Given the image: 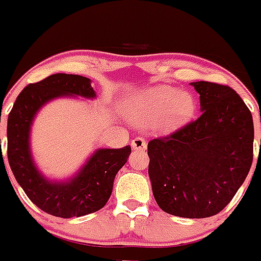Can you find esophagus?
I'll list each match as a JSON object with an SVG mask.
<instances>
[{"mask_svg":"<svg viewBox=\"0 0 261 261\" xmlns=\"http://www.w3.org/2000/svg\"><path fill=\"white\" fill-rule=\"evenodd\" d=\"M131 146H133V149H135V150L143 151V150H146L147 143L143 138H141V137H137V138H134L133 141H131Z\"/></svg>","mask_w":261,"mask_h":261,"instance_id":"1","label":"esophagus"}]
</instances>
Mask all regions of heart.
<instances>
[{"mask_svg": "<svg viewBox=\"0 0 261 261\" xmlns=\"http://www.w3.org/2000/svg\"><path fill=\"white\" fill-rule=\"evenodd\" d=\"M196 112V98L187 90L173 87H154L131 98L127 114L139 126L161 120L164 130L174 131L192 120Z\"/></svg>", "mask_w": 261, "mask_h": 261, "instance_id": "b5f03b06", "label": "heart"}]
</instances>
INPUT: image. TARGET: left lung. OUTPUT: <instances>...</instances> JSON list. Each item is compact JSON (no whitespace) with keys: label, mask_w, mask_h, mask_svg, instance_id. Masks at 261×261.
I'll use <instances>...</instances> for the list:
<instances>
[{"label":"left lung","mask_w":261,"mask_h":261,"mask_svg":"<svg viewBox=\"0 0 261 261\" xmlns=\"http://www.w3.org/2000/svg\"><path fill=\"white\" fill-rule=\"evenodd\" d=\"M191 85L200 94L202 115L147 143L149 176L161 210L182 218H207L230 203L248 176L253 119L230 87L207 81Z\"/></svg>","instance_id":"8db88e82"}]
</instances>
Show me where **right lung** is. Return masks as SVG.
I'll return each mask as SVG.
<instances>
[{"label": "right lung", "mask_w": 261, "mask_h": 261, "mask_svg": "<svg viewBox=\"0 0 261 261\" xmlns=\"http://www.w3.org/2000/svg\"><path fill=\"white\" fill-rule=\"evenodd\" d=\"M90 83L83 75L58 73L30 84L18 94L8 116V160L14 177L31 202L47 214L61 218L83 217L106 206L112 192L115 176L131 153L130 146L97 149L81 171L66 181H51L38 171L30 147L31 126L35 115L53 98L62 96L96 97Z\"/></svg>", "instance_id": "add662e5"}]
</instances>
